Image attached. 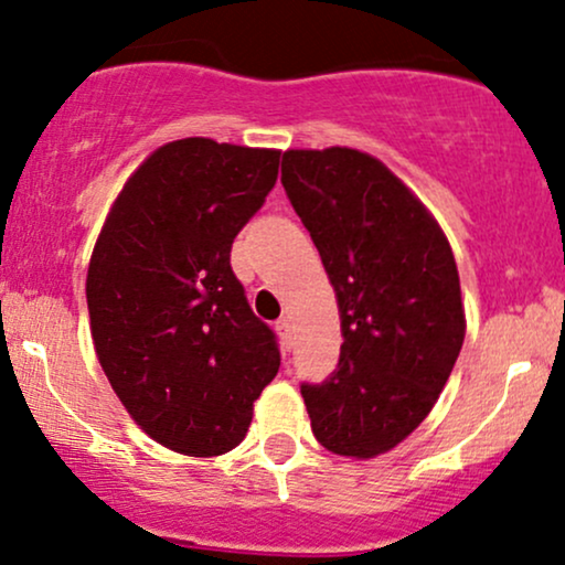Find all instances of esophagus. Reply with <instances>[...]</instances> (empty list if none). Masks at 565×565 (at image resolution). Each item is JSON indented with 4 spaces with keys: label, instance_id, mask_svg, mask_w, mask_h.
Masks as SVG:
<instances>
[{
    "label": "esophagus",
    "instance_id": "esophagus-1",
    "mask_svg": "<svg viewBox=\"0 0 565 565\" xmlns=\"http://www.w3.org/2000/svg\"><path fill=\"white\" fill-rule=\"evenodd\" d=\"M275 330L280 332V340H282V345L285 348H290V319H277L275 322Z\"/></svg>",
    "mask_w": 565,
    "mask_h": 565
}]
</instances>
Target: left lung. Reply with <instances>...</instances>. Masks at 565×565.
I'll return each instance as SVG.
<instances>
[{
    "instance_id": "8db88e82",
    "label": "left lung",
    "mask_w": 565,
    "mask_h": 565,
    "mask_svg": "<svg viewBox=\"0 0 565 565\" xmlns=\"http://www.w3.org/2000/svg\"><path fill=\"white\" fill-rule=\"evenodd\" d=\"M282 185L338 296V369L301 395L327 450L374 458L427 419L461 353L450 243L424 204L364 151L290 149Z\"/></svg>"
}]
</instances>
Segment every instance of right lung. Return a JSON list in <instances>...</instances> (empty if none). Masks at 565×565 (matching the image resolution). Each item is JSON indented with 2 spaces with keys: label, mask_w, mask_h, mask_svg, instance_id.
I'll list each match as a JSON object with an SVG mask.
<instances>
[{
  "label": "right lung",
  "mask_w": 565,
  "mask_h": 565,
  "mask_svg": "<svg viewBox=\"0 0 565 565\" xmlns=\"http://www.w3.org/2000/svg\"><path fill=\"white\" fill-rule=\"evenodd\" d=\"M280 151L183 138L130 175L90 254V335L109 385L146 435L183 456L246 437L280 369L230 248L275 188Z\"/></svg>",
  "instance_id": "1"
}]
</instances>
